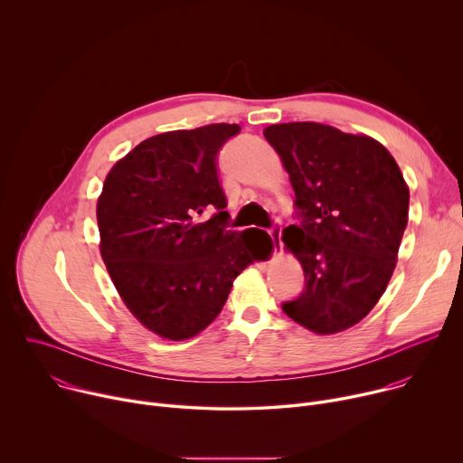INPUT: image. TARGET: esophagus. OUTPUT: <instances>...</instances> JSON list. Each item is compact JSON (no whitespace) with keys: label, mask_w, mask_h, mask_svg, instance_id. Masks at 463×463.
Segmentation results:
<instances>
[{"label":"esophagus","mask_w":463,"mask_h":463,"mask_svg":"<svg viewBox=\"0 0 463 463\" xmlns=\"http://www.w3.org/2000/svg\"><path fill=\"white\" fill-rule=\"evenodd\" d=\"M269 236H271V240L275 243V250L282 249V227L275 225L273 229H269Z\"/></svg>","instance_id":"34e87169"}]
</instances>
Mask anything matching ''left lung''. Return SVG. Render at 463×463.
Masks as SVG:
<instances>
[{"instance_id":"left-lung-1","label":"left lung","mask_w":463,"mask_h":463,"mask_svg":"<svg viewBox=\"0 0 463 463\" xmlns=\"http://www.w3.org/2000/svg\"><path fill=\"white\" fill-rule=\"evenodd\" d=\"M263 136L289 174L302 218L282 241L300 261L306 288L282 309L313 334H339L372 311L392 279L409 186L368 136L318 122L271 124Z\"/></svg>"}]
</instances>
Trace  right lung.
I'll return each mask as SVG.
<instances>
[{"label": "right lung", "mask_w": 463, "mask_h": 463, "mask_svg": "<svg viewBox=\"0 0 463 463\" xmlns=\"http://www.w3.org/2000/svg\"><path fill=\"white\" fill-rule=\"evenodd\" d=\"M238 124L154 136L118 159L97 202L100 256L122 302L168 341L197 335L220 315L236 277L266 260V231H229L216 157ZM211 208L209 222L199 216Z\"/></svg>", "instance_id": "right-lung-1"}]
</instances>
